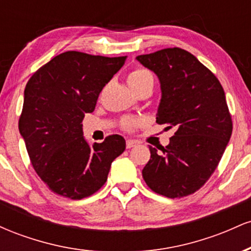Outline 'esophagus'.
Here are the masks:
<instances>
[{"label":"esophagus","mask_w":251,"mask_h":251,"mask_svg":"<svg viewBox=\"0 0 251 251\" xmlns=\"http://www.w3.org/2000/svg\"><path fill=\"white\" fill-rule=\"evenodd\" d=\"M137 145H138V143L135 142V140H132V139L126 140V148H127V149L135 148V146H137Z\"/></svg>","instance_id":"1"}]
</instances>
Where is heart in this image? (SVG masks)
Wrapping results in <instances>:
<instances>
[{
	"mask_svg": "<svg viewBox=\"0 0 251 251\" xmlns=\"http://www.w3.org/2000/svg\"><path fill=\"white\" fill-rule=\"evenodd\" d=\"M149 80H153V77H152L151 72L145 70V68H137V70L132 71L127 76V81L129 86L140 85V83L149 81ZM142 123L143 120L139 119V118L126 117L122 120V126L123 128L127 129V131H132V129L138 127Z\"/></svg>",
	"mask_w": 251,
	"mask_h": 251,
	"instance_id": "obj_1",
	"label": "heart"
}]
</instances>
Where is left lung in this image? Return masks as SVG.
<instances>
[{
    "instance_id": "1",
    "label": "left lung",
    "mask_w": 251,
    "mask_h": 251,
    "mask_svg": "<svg viewBox=\"0 0 251 251\" xmlns=\"http://www.w3.org/2000/svg\"><path fill=\"white\" fill-rule=\"evenodd\" d=\"M158 76V124L176 128L168 146L149 145L151 158L143 169L149 188L169 198L194 194L214 174L232 132L231 116L218 79L196 56L180 48L139 55Z\"/></svg>"
}]
</instances>
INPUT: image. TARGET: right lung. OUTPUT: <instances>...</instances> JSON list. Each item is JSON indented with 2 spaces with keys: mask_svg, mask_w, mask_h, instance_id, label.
I'll return each mask as SVG.
<instances>
[{
  "mask_svg": "<svg viewBox=\"0 0 251 251\" xmlns=\"http://www.w3.org/2000/svg\"><path fill=\"white\" fill-rule=\"evenodd\" d=\"M125 61L126 56L65 51L27 82L20 133L34 170L55 194L71 200L93 195L107 180L112 162L125 151L119 134L91 146L81 124Z\"/></svg>",
  "mask_w": 251,
  "mask_h": 251,
  "instance_id": "1",
  "label": "right lung"
}]
</instances>
